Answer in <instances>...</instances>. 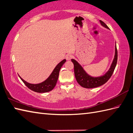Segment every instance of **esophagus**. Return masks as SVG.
<instances>
[{"mask_svg":"<svg viewBox=\"0 0 133 133\" xmlns=\"http://www.w3.org/2000/svg\"><path fill=\"white\" fill-rule=\"evenodd\" d=\"M73 57V56L72 55H70V54H68L66 55L65 58L66 59V60H70V59L72 58Z\"/></svg>","mask_w":133,"mask_h":133,"instance_id":"obj_1","label":"esophagus"}]
</instances>
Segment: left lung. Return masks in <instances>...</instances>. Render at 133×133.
I'll return each instance as SVG.
<instances>
[{
    "label": "left lung",
    "mask_w": 133,
    "mask_h": 133,
    "mask_svg": "<svg viewBox=\"0 0 133 133\" xmlns=\"http://www.w3.org/2000/svg\"><path fill=\"white\" fill-rule=\"evenodd\" d=\"M99 22L101 23L102 26L109 29V27L104 22H103L101 20H99ZM117 57L118 54L116 43L114 57L110 68L104 75L98 77H93L90 76L89 74H88L87 72L84 69L83 67L75 59H71L72 62L74 64V72L77 81L82 87L88 88V89L98 87L104 85L109 80V79L111 77L112 74H113L117 65Z\"/></svg>",
    "instance_id": "8db88e82"
}]
</instances>
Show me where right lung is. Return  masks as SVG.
Masks as SVG:
<instances>
[{"mask_svg":"<svg viewBox=\"0 0 133 133\" xmlns=\"http://www.w3.org/2000/svg\"><path fill=\"white\" fill-rule=\"evenodd\" d=\"M66 60L64 59L60 62L53 70L51 74L47 78L45 81L41 82L39 84H30L29 82L24 80L19 75V77L22 79V81L24 82V84L29 89L33 90L37 93H46L52 90L56 85L57 79L58 78L59 72L63 65L65 63Z\"/></svg>","mask_w":133,"mask_h":133,"instance_id":"obj_1","label":"right lung"}]
</instances>
